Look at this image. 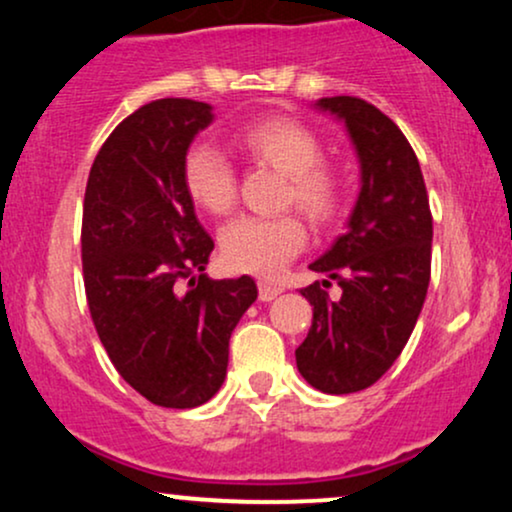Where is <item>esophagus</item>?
<instances>
[{"label":"esophagus","instance_id":"obj_1","mask_svg":"<svg viewBox=\"0 0 512 512\" xmlns=\"http://www.w3.org/2000/svg\"><path fill=\"white\" fill-rule=\"evenodd\" d=\"M280 292H282V287L270 285V282H266V280H258V299H261V302H273Z\"/></svg>","mask_w":512,"mask_h":512}]
</instances>
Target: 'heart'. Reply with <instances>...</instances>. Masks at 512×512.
Instances as JSON below:
<instances>
[{"instance_id":"heart-1","label":"heart","mask_w":512,"mask_h":512,"mask_svg":"<svg viewBox=\"0 0 512 512\" xmlns=\"http://www.w3.org/2000/svg\"><path fill=\"white\" fill-rule=\"evenodd\" d=\"M234 143L249 160L285 177L280 206H294L314 225H328L338 215L342 186L338 174L323 165V146L309 126L287 117L246 124ZM186 196L210 215H227L237 196V179L225 155L206 143L186 150L182 162ZM306 242L304 225L294 215L237 218L220 232L222 261L239 273L270 278L280 273Z\"/></svg>"}]
</instances>
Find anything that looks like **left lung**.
I'll use <instances>...</instances> for the list:
<instances>
[{
	"label": "left lung",
	"mask_w": 512,
	"mask_h": 512,
	"mask_svg": "<svg viewBox=\"0 0 512 512\" xmlns=\"http://www.w3.org/2000/svg\"><path fill=\"white\" fill-rule=\"evenodd\" d=\"M345 124L359 162V196L347 232L311 263L335 280L340 299L304 287L314 306L297 369L309 386L347 395L376 383L400 357L422 311L431 278L429 196L417 155L402 131L366 100L338 95L314 102Z\"/></svg>",
	"instance_id": "left-lung-1"
}]
</instances>
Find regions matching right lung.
<instances>
[{
	"label": "right lung",
	"instance_id": "right-lung-1",
	"mask_svg": "<svg viewBox=\"0 0 512 512\" xmlns=\"http://www.w3.org/2000/svg\"><path fill=\"white\" fill-rule=\"evenodd\" d=\"M213 119L208 102L186 98L138 107L102 143L83 201V282L102 347L131 388L172 410L218 393L232 330L258 297L249 275L203 273L215 244L186 196L182 162Z\"/></svg>",
	"mask_w": 512,
	"mask_h": 512
}]
</instances>
